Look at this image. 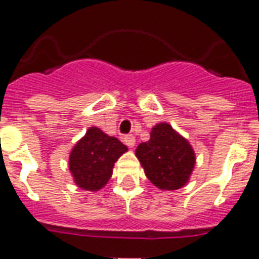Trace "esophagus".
<instances>
[{
	"label": "esophagus",
	"instance_id": "obj_1",
	"mask_svg": "<svg viewBox=\"0 0 259 259\" xmlns=\"http://www.w3.org/2000/svg\"><path fill=\"white\" fill-rule=\"evenodd\" d=\"M123 142H125L129 148H133V146L136 145V138H134V136H125V137H123Z\"/></svg>",
	"mask_w": 259,
	"mask_h": 259
}]
</instances>
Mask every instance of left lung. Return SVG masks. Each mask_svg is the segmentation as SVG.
Returning a JSON list of instances; mask_svg holds the SVG:
<instances>
[{
  "mask_svg": "<svg viewBox=\"0 0 259 259\" xmlns=\"http://www.w3.org/2000/svg\"><path fill=\"white\" fill-rule=\"evenodd\" d=\"M146 177L162 191L183 188L195 168L196 156L187 138L166 122L154 125L150 140L136 149Z\"/></svg>",
  "mask_w": 259,
  "mask_h": 259,
  "instance_id": "1",
  "label": "left lung"
}]
</instances>
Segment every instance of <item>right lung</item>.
I'll return each instance as SVG.
<instances>
[{
	"label": "right lung",
	"instance_id": "obj_1",
	"mask_svg": "<svg viewBox=\"0 0 259 259\" xmlns=\"http://www.w3.org/2000/svg\"><path fill=\"white\" fill-rule=\"evenodd\" d=\"M127 152L118 138L111 137L99 127H90L72 148L68 160L75 184L84 191H99L113 175L114 164Z\"/></svg>",
	"mask_w": 259,
	"mask_h": 259
}]
</instances>
